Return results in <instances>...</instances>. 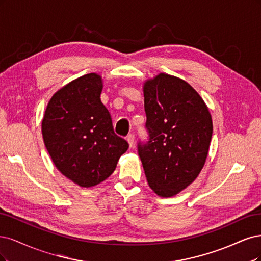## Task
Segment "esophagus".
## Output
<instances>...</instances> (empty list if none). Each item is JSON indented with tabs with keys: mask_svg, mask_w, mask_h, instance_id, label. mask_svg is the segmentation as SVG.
Wrapping results in <instances>:
<instances>
[{
	"mask_svg": "<svg viewBox=\"0 0 261 261\" xmlns=\"http://www.w3.org/2000/svg\"><path fill=\"white\" fill-rule=\"evenodd\" d=\"M127 141H128V143H129V146L132 147V146L134 145V134H128Z\"/></svg>",
	"mask_w": 261,
	"mask_h": 261,
	"instance_id": "obj_1",
	"label": "esophagus"
}]
</instances>
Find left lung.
Listing matches in <instances>:
<instances>
[{"instance_id": "left-lung-1", "label": "left lung", "mask_w": 261, "mask_h": 261, "mask_svg": "<svg viewBox=\"0 0 261 261\" xmlns=\"http://www.w3.org/2000/svg\"><path fill=\"white\" fill-rule=\"evenodd\" d=\"M146 142L138 153L157 195L170 197L194 181L205 165L213 120L205 102L188 82L159 73L144 85Z\"/></svg>"}]
</instances>
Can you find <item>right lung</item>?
Wrapping results in <instances>:
<instances>
[{"label": "right lung", "instance_id": "right-lung-1", "mask_svg": "<svg viewBox=\"0 0 261 261\" xmlns=\"http://www.w3.org/2000/svg\"><path fill=\"white\" fill-rule=\"evenodd\" d=\"M102 78L88 73L52 96L42 120L44 144L56 168L82 188L103 182L129 144L114 132L100 102Z\"/></svg>", "mask_w": 261, "mask_h": 261}]
</instances>
